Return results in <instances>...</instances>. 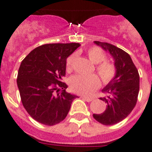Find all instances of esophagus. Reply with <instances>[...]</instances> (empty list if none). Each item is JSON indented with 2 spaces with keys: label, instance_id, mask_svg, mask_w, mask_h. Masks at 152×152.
<instances>
[{
  "label": "esophagus",
  "instance_id": "obj_1",
  "mask_svg": "<svg viewBox=\"0 0 152 152\" xmlns=\"http://www.w3.org/2000/svg\"><path fill=\"white\" fill-rule=\"evenodd\" d=\"M82 98L84 100H86V102H91V101H92V100H93V99H92V98H89V97H86V96H83Z\"/></svg>",
  "mask_w": 152,
  "mask_h": 152
}]
</instances>
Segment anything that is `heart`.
<instances>
[{"label": "heart", "mask_w": 152, "mask_h": 152, "mask_svg": "<svg viewBox=\"0 0 152 152\" xmlns=\"http://www.w3.org/2000/svg\"><path fill=\"white\" fill-rule=\"evenodd\" d=\"M87 54L89 60L95 64H97L96 70L101 78L102 83L105 85L110 83L117 75V68L115 65L112 62L106 60V54L102 49L99 47H91L87 52ZM76 59V55L75 53L70 55L66 59V66L68 72L72 71L74 68ZM100 79L96 74L90 76L76 75L72 76L69 81L70 89L72 92L85 96L92 94L100 86Z\"/></svg>", "instance_id": "heart-1"}]
</instances>
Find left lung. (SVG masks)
<instances>
[{
  "label": "left lung",
  "mask_w": 152,
  "mask_h": 152,
  "mask_svg": "<svg viewBox=\"0 0 152 152\" xmlns=\"http://www.w3.org/2000/svg\"><path fill=\"white\" fill-rule=\"evenodd\" d=\"M95 43L109 51L115 60L117 75L102 92L100 97L106 103V109L101 114H93L95 119L105 125H113L125 119L134 108L139 92V73L129 54L122 49L108 43Z\"/></svg>",
  "instance_id": "1"
}]
</instances>
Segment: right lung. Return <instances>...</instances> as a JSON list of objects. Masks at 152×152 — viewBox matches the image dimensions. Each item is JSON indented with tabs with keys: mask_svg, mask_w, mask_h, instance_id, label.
I'll use <instances>...</instances> for the list:
<instances>
[{
	"mask_svg": "<svg viewBox=\"0 0 152 152\" xmlns=\"http://www.w3.org/2000/svg\"><path fill=\"white\" fill-rule=\"evenodd\" d=\"M80 43H49L37 47L24 58L17 83L23 107L34 120L54 125L65 119L77 97L66 91V58Z\"/></svg>",
	"mask_w": 152,
	"mask_h": 152,
	"instance_id": "obj_1",
	"label": "right lung"
}]
</instances>
